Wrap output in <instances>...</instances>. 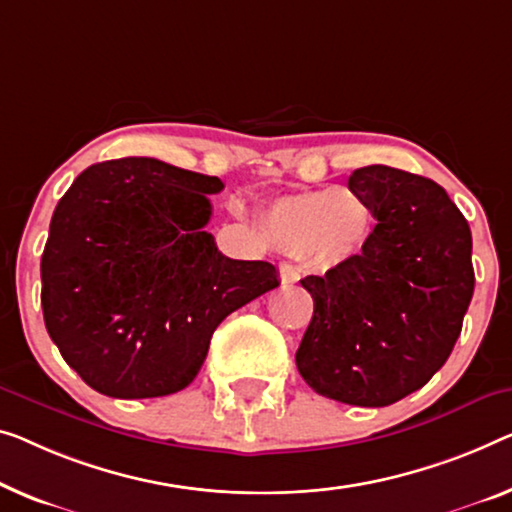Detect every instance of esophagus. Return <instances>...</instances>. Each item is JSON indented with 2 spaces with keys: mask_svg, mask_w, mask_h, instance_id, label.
Wrapping results in <instances>:
<instances>
[{
  "mask_svg": "<svg viewBox=\"0 0 512 512\" xmlns=\"http://www.w3.org/2000/svg\"><path fill=\"white\" fill-rule=\"evenodd\" d=\"M301 273L299 269H294L292 264H280V280L282 285H294V282H299Z\"/></svg>",
  "mask_w": 512,
  "mask_h": 512,
  "instance_id": "obj_1",
  "label": "esophagus"
}]
</instances>
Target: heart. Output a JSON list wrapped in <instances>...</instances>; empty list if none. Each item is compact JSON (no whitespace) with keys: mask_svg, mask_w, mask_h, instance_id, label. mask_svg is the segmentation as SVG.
<instances>
[{"mask_svg":"<svg viewBox=\"0 0 512 512\" xmlns=\"http://www.w3.org/2000/svg\"><path fill=\"white\" fill-rule=\"evenodd\" d=\"M259 230L278 253L308 257L319 269H335L363 253L372 211L354 190H310L266 204L259 213Z\"/></svg>","mask_w":512,"mask_h":512,"instance_id":"heart-1","label":"heart"}]
</instances>
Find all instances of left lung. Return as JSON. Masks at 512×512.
Here are the masks:
<instances>
[{"mask_svg": "<svg viewBox=\"0 0 512 512\" xmlns=\"http://www.w3.org/2000/svg\"><path fill=\"white\" fill-rule=\"evenodd\" d=\"M377 218L363 253L308 276L315 312L296 368L312 391L388 407L448 361L474 296L471 230L432 179L368 165L349 177Z\"/></svg>", "mask_w": 512, "mask_h": 512, "instance_id": "obj_1", "label": "left lung"}]
</instances>
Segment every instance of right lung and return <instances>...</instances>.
Listing matches in <instances>:
<instances>
[{
  "label": "right lung",
  "mask_w": 512,
  "mask_h": 512,
  "mask_svg": "<svg viewBox=\"0 0 512 512\" xmlns=\"http://www.w3.org/2000/svg\"><path fill=\"white\" fill-rule=\"evenodd\" d=\"M218 177L156 158L87 167L61 197L41 257L45 329L94 391L177 393L227 315L280 285L276 266L225 257L204 230Z\"/></svg>",
  "instance_id": "1"
}]
</instances>
